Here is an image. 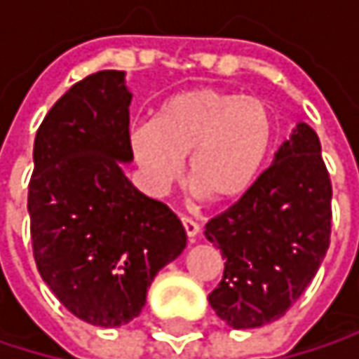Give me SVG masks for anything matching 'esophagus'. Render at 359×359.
Instances as JSON below:
<instances>
[{"label":"esophagus","instance_id":"esophagus-1","mask_svg":"<svg viewBox=\"0 0 359 359\" xmlns=\"http://www.w3.org/2000/svg\"><path fill=\"white\" fill-rule=\"evenodd\" d=\"M182 226H184V233H187V237H189L191 241L199 235V224L193 222L191 218H182Z\"/></svg>","mask_w":359,"mask_h":359}]
</instances>
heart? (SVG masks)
I'll list each match as a JSON object with an SVG mask.
<instances>
[{
    "label": "heart",
    "instance_id": "obj_1",
    "mask_svg": "<svg viewBox=\"0 0 359 359\" xmlns=\"http://www.w3.org/2000/svg\"><path fill=\"white\" fill-rule=\"evenodd\" d=\"M274 139L276 120L264 100L197 87L166 97L151 122L130 133L128 143L149 193L164 195L187 158L193 193L229 203L259 179Z\"/></svg>",
    "mask_w": 359,
    "mask_h": 359
}]
</instances>
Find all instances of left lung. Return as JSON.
Here are the masks:
<instances>
[{"label":"left lung","mask_w":359,"mask_h":359,"mask_svg":"<svg viewBox=\"0 0 359 359\" xmlns=\"http://www.w3.org/2000/svg\"><path fill=\"white\" fill-rule=\"evenodd\" d=\"M318 135L297 122L272 166L224 214L205 239L224 259V276L208 302L231 328L278 320L306 291L330 241V179Z\"/></svg>","instance_id":"obj_1"}]
</instances>
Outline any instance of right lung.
<instances>
[{
    "mask_svg": "<svg viewBox=\"0 0 359 359\" xmlns=\"http://www.w3.org/2000/svg\"><path fill=\"white\" fill-rule=\"evenodd\" d=\"M130 102L122 70L72 85L36 130L29 184L41 278L68 312L104 328L137 318L156 274L187 248L177 214L122 170Z\"/></svg>",
    "mask_w": 359,
    "mask_h": 359,
    "instance_id": "obj_1",
    "label": "right lung"
}]
</instances>
